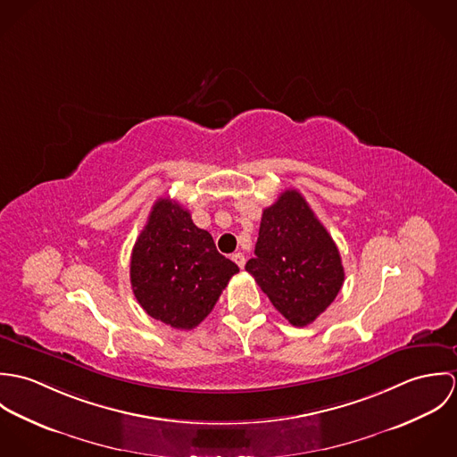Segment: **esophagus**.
I'll return each mask as SVG.
<instances>
[{
	"instance_id": "obj_1",
	"label": "esophagus",
	"mask_w": 457,
	"mask_h": 457,
	"mask_svg": "<svg viewBox=\"0 0 457 457\" xmlns=\"http://www.w3.org/2000/svg\"><path fill=\"white\" fill-rule=\"evenodd\" d=\"M232 261L236 262L241 269H243V267H245V263H246V259H245V255H243V253H234V255H232Z\"/></svg>"
}]
</instances>
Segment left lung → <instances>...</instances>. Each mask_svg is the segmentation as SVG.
Listing matches in <instances>:
<instances>
[{
    "label": "left lung",
    "instance_id": "8db88e82",
    "mask_svg": "<svg viewBox=\"0 0 457 457\" xmlns=\"http://www.w3.org/2000/svg\"><path fill=\"white\" fill-rule=\"evenodd\" d=\"M246 270L295 327L315 322L345 281L336 243L297 190H285L263 209L255 259Z\"/></svg>",
    "mask_w": 457,
    "mask_h": 457
}]
</instances>
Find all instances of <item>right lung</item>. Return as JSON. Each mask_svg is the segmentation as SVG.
<instances>
[{
    "instance_id": "1",
    "label": "right lung",
    "mask_w": 457,
    "mask_h": 457,
    "mask_svg": "<svg viewBox=\"0 0 457 457\" xmlns=\"http://www.w3.org/2000/svg\"><path fill=\"white\" fill-rule=\"evenodd\" d=\"M237 272L190 211L169 196L154 202L130 262L133 294L149 317L174 328H194Z\"/></svg>"
}]
</instances>
